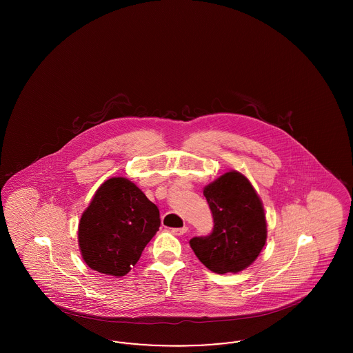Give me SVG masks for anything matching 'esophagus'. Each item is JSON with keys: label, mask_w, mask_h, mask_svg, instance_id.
<instances>
[{"label": "esophagus", "mask_w": 353, "mask_h": 353, "mask_svg": "<svg viewBox=\"0 0 353 353\" xmlns=\"http://www.w3.org/2000/svg\"><path fill=\"white\" fill-rule=\"evenodd\" d=\"M188 232V228H174V229H170V233L174 235H184Z\"/></svg>", "instance_id": "34e87169"}]
</instances>
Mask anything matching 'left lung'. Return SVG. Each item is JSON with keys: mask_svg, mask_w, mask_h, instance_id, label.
Listing matches in <instances>:
<instances>
[{"mask_svg": "<svg viewBox=\"0 0 353 353\" xmlns=\"http://www.w3.org/2000/svg\"><path fill=\"white\" fill-rule=\"evenodd\" d=\"M213 214V232L189 241L197 258L217 274L239 272L262 252L268 226L263 205L252 183L232 170L203 188Z\"/></svg>", "mask_w": 353, "mask_h": 353, "instance_id": "1", "label": "left lung"}]
</instances>
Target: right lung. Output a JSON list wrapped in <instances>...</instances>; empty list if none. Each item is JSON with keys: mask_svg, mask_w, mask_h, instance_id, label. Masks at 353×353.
Listing matches in <instances>:
<instances>
[{"mask_svg": "<svg viewBox=\"0 0 353 353\" xmlns=\"http://www.w3.org/2000/svg\"><path fill=\"white\" fill-rule=\"evenodd\" d=\"M160 228L157 206L124 177L104 181L81 217L78 242L90 269L123 276Z\"/></svg>", "mask_w": 353, "mask_h": 353, "instance_id": "obj_1", "label": "right lung"}]
</instances>
